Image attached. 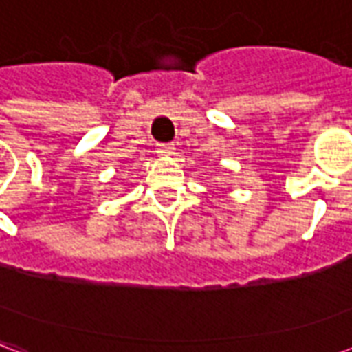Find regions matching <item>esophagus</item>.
<instances>
[{"label":"esophagus","instance_id":"34e87169","mask_svg":"<svg viewBox=\"0 0 352 352\" xmlns=\"http://www.w3.org/2000/svg\"><path fill=\"white\" fill-rule=\"evenodd\" d=\"M156 153L160 154V156H173V154H175V145H171V143H164V145H158Z\"/></svg>","mask_w":352,"mask_h":352}]
</instances>
